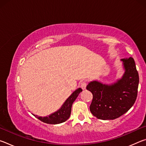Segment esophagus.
<instances>
[{"label": "esophagus", "mask_w": 146, "mask_h": 146, "mask_svg": "<svg viewBox=\"0 0 146 146\" xmlns=\"http://www.w3.org/2000/svg\"><path fill=\"white\" fill-rule=\"evenodd\" d=\"M86 86H87V84H86V83L85 82H82V83H81L80 87H81V88L83 90H86Z\"/></svg>", "instance_id": "obj_1"}]
</instances>
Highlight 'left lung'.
Returning <instances> with one entry per match:
<instances>
[{"instance_id": "obj_1", "label": "left lung", "mask_w": 146, "mask_h": 146, "mask_svg": "<svg viewBox=\"0 0 146 146\" xmlns=\"http://www.w3.org/2000/svg\"><path fill=\"white\" fill-rule=\"evenodd\" d=\"M120 61L124 71L121 78L110 84L93 80L86 88L93 94L90 111L98 119L114 120L120 117L137 99L139 76L134 59L129 57Z\"/></svg>"}]
</instances>
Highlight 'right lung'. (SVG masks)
I'll list each match as a JSON object with an SVG mask.
<instances>
[{"mask_svg":"<svg viewBox=\"0 0 146 146\" xmlns=\"http://www.w3.org/2000/svg\"><path fill=\"white\" fill-rule=\"evenodd\" d=\"M82 90L80 88L76 89L74 91L72 94L69 97L65 102L57 111L55 112L51 113L49 115L46 117H38L37 115H33L36 118L40 120L42 122L49 124H58L66 122L71 115V107H72L73 103L76 100V98L79 95V93L82 92Z\"/></svg>","mask_w":146,"mask_h":146,"instance_id":"add662e5","label":"right lung"}]
</instances>
